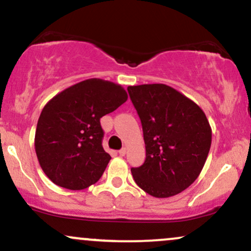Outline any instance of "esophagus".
Wrapping results in <instances>:
<instances>
[{
    "mask_svg": "<svg viewBox=\"0 0 251 251\" xmlns=\"http://www.w3.org/2000/svg\"><path fill=\"white\" fill-rule=\"evenodd\" d=\"M119 154L120 156H125L126 154V148H122L121 150H119Z\"/></svg>",
    "mask_w": 251,
    "mask_h": 251,
    "instance_id": "34e87169",
    "label": "esophagus"
}]
</instances>
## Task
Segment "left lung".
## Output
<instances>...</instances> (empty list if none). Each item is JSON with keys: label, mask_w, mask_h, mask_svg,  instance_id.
I'll return each instance as SVG.
<instances>
[{"label": "left lung", "mask_w": 251, "mask_h": 251, "mask_svg": "<svg viewBox=\"0 0 251 251\" xmlns=\"http://www.w3.org/2000/svg\"><path fill=\"white\" fill-rule=\"evenodd\" d=\"M143 129L146 161L132 177L149 195L164 199L187 189L203 169L211 128L195 102L169 85L128 87Z\"/></svg>", "instance_id": "1"}]
</instances>
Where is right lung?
<instances>
[{
    "label": "right lung",
    "instance_id": "right-lung-1",
    "mask_svg": "<svg viewBox=\"0 0 251 251\" xmlns=\"http://www.w3.org/2000/svg\"><path fill=\"white\" fill-rule=\"evenodd\" d=\"M128 99L120 84L100 78L79 82L61 91L44 105L35 132V150L55 184L81 190L96 183L110 155L104 151L102 116Z\"/></svg>",
    "mask_w": 251,
    "mask_h": 251
}]
</instances>
